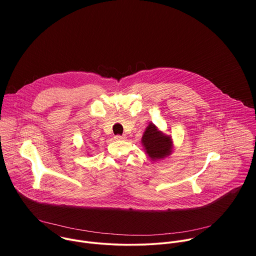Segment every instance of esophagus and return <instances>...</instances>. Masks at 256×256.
I'll return each instance as SVG.
<instances>
[{"label": "esophagus", "instance_id": "34e87169", "mask_svg": "<svg viewBox=\"0 0 256 256\" xmlns=\"http://www.w3.org/2000/svg\"><path fill=\"white\" fill-rule=\"evenodd\" d=\"M114 138H116V140H126V136H116Z\"/></svg>", "mask_w": 256, "mask_h": 256}]
</instances>
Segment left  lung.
<instances>
[{"label": "left lung", "mask_w": 256, "mask_h": 256, "mask_svg": "<svg viewBox=\"0 0 256 256\" xmlns=\"http://www.w3.org/2000/svg\"><path fill=\"white\" fill-rule=\"evenodd\" d=\"M142 144L146 154L153 162L163 160L173 152L172 138L165 134L152 122L142 134Z\"/></svg>", "instance_id": "8db88e82"}]
</instances>
